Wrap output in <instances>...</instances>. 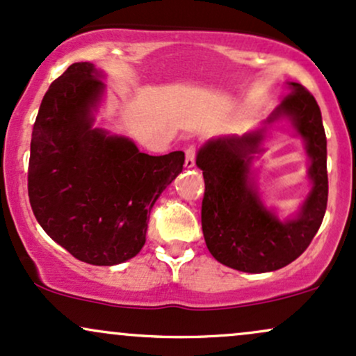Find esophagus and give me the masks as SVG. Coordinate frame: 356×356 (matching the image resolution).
Here are the masks:
<instances>
[{
    "label": "esophagus",
    "mask_w": 356,
    "mask_h": 356,
    "mask_svg": "<svg viewBox=\"0 0 356 356\" xmlns=\"http://www.w3.org/2000/svg\"><path fill=\"white\" fill-rule=\"evenodd\" d=\"M195 154H197V147H195V145H190L185 149V166L186 168L195 166Z\"/></svg>",
    "instance_id": "obj_1"
}]
</instances>
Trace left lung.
<instances>
[{
	"label": "left lung",
	"mask_w": 356,
	"mask_h": 356,
	"mask_svg": "<svg viewBox=\"0 0 356 356\" xmlns=\"http://www.w3.org/2000/svg\"><path fill=\"white\" fill-rule=\"evenodd\" d=\"M269 122L279 115L293 119L306 139L313 190L296 218L279 222L262 207L250 188V154L259 149L262 131L242 138L215 139L200 149L197 166L203 171L202 230L210 254L223 266L242 273H270L291 264L307 249L321 227L328 203L326 134L316 99L301 83L291 82Z\"/></svg>",
	"instance_id": "obj_1"
}]
</instances>
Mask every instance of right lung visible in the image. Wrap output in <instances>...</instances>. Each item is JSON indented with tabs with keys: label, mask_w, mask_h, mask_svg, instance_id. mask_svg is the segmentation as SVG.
<instances>
[{
	"label": "right lung",
	"mask_w": 356,
	"mask_h": 356,
	"mask_svg": "<svg viewBox=\"0 0 356 356\" xmlns=\"http://www.w3.org/2000/svg\"><path fill=\"white\" fill-rule=\"evenodd\" d=\"M102 82L89 62L72 63L43 95L33 124L28 197L42 229L79 261L114 266L146 242L163 190L185 153H139L133 141L92 129Z\"/></svg>",
	"instance_id": "add662e5"
}]
</instances>
